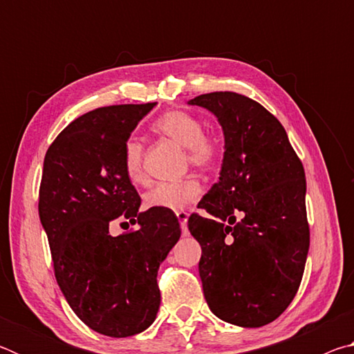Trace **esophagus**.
<instances>
[{
    "label": "esophagus",
    "instance_id": "1",
    "mask_svg": "<svg viewBox=\"0 0 354 354\" xmlns=\"http://www.w3.org/2000/svg\"><path fill=\"white\" fill-rule=\"evenodd\" d=\"M176 217H178V220H179V225H181L183 236H187V234H189V227H187L189 214H187V212H176Z\"/></svg>",
    "mask_w": 354,
    "mask_h": 354
}]
</instances>
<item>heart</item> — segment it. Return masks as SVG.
Instances as JSON below:
<instances>
[{
    "instance_id": "heart-1",
    "label": "heart",
    "mask_w": 354,
    "mask_h": 354,
    "mask_svg": "<svg viewBox=\"0 0 354 354\" xmlns=\"http://www.w3.org/2000/svg\"><path fill=\"white\" fill-rule=\"evenodd\" d=\"M154 131L187 149L190 164L198 169H209L218 158V140L214 136L203 133L201 120L194 113L185 111L167 112L156 120ZM123 165L127 176L133 183H140L145 176L143 175V147L137 137H131L124 143ZM198 195L200 185L194 179H185L181 183H159L153 185L143 196V201L147 207L178 212L198 198Z\"/></svg>"
}]
</instances>
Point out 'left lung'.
<instances>
[{
  "label": "left lung",
  "instance_id": "1",
  "mask_svg": "<svg viewBox=\"0 0 354 354\" xmlns=\"http://www.w3.org/2000/svg\"><path fill=\"white\" fill-rule=\"evenodd\" d=\"M217 118L220 178L198 203L189 231L201 245L206 301L223 322L259 328L284 313L309 250L306 176L286 129L266 107L234 92L187 101Z\"/></svg>",
  "mask_w": 354,
  "mask_h": 354
}]
</instances>
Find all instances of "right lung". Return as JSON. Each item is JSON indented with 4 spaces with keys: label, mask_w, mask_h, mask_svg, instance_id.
Here are the masks:
<instances>
[{
    "label": "right lung",
    "mask_w": 354,
    "mask_h": 354,
    "mask_svg": "<svg viewBox=\"0 0 354 354\" xmlns=\"http://www.w3.org/2000/svg\"><path fill=\"white\" fill-rule=\"evenodd\" d=\"M158 103L100 107L65 128L48 148L39 217L57 284L88 328L128 337L158 315L159 266L181 237L171 211L139 212L140 196L123 165V148ZM137 224L113 238L110 221ZM125 222V223H127Z\"/></svg>",
    "instance_id": "1"
}]
</instances>
